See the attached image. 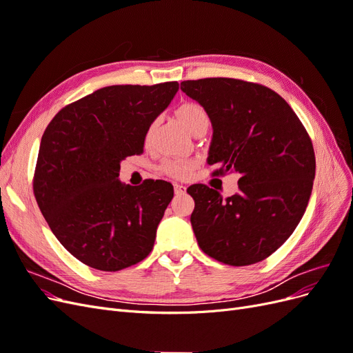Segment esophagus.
I'll use <instances>...</instances> for the list:
<instances>
[{"label": "esophagus", "instance_id": "1", "mask_svg": "<svg viewBox=\"0 0 353 353\" xmlns=\"http://www.w3.org/2000/svg\"><path fill=\"white\" fill-rule=\"evenodd\" d=\"M174 188H175V194L176 196H183V194L187 193V188L184 185H181V184H175Z\"/></svg>", "mask_w": 353, "mask_h": 353}]
</instances>
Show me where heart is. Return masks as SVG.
Segmentation results:
<instances>
[{
	"label": "heart",
	"instance_id": "heart-1",
	"mask_svg": "<svg viewBox=\"0 0 353 353\" xmlns=\"http://www.w3.org/2000/svg\"><path fill=\"white\" fill-rule=\"evenodd\" d=\"M178 116L190 132H193L200 125H209V114L206 109L203 108L201 104L194 101H187L184 104H181L178 108ZM154 126H156V122H152L148 125L145 131V141H148L152 138ZM193 169H194V162L185 159L165 160L162 165V170L166 175L178 178V179L187 178L191 172H193Z\"/></svg>",
	"mask_w": 353,
	"mask_h": 353
}]
</instances>
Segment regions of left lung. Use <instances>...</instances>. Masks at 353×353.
I'll return each mask as SVG.
<instances>
[{"label":"left lung","instance_id":"obj_1","mask_svg":"<svg viewBox=\"0 0 353 353\" xmlns=\"http://www.w3.org/2000/svg\"><path fill=\"white\" fill-rule=\"evenodd\" d=\"M206 109L215 175H240L239 193L223 199L205 184L188 187L191 225L200 249L231 266L261 262L292 236L306 210L315 153L301 119L275 91L232 78L181 82Z\"/></svg>","mask_w":353,"mask_h":353}]
</instances>
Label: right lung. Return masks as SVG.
<instances>
[{
  "instance_id": "add662e5",
  "label": "right lung",
  "mask_w": 353,
  "mask_h": 353,
  "mask_svg": "<svg viewBox=\"0 0 353 353\" xmlns=\"http://www.w3.org/2000/svg\"><path fill=\"white\" fill-rule=\"evenodd\" d=\"M179 83L112 85L63 108L41 138L34 194L70 254L114 272L145 259L174 197L168 181L122 184L121 162L141 154L145 131Z\"/></svg>"
}]
</instances>
